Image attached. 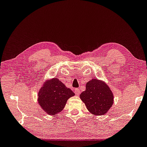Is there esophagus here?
Wrapping results in <instances>:
<instances>
[{
	"instance_id": "1",
	"label": "esophagus",
	"mask_w": 147,
	"mask_h": 147,
	"mask_svg": "<svg viewBox=\"0 0 147 147\" xmlns=\"http://www.w3.org/2000/svg\"><path fill=\"white\" fill-rule=\"evenodd\" d=\"M75 93L76 95L79 96L80 94V90H79V89H75Z\"/></svg>"
}]
</instances>
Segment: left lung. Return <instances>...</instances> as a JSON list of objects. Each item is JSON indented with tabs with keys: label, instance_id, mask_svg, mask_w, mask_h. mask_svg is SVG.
<instances>
[{
	"label": "left lung",
	"instance_id": "8db88e82",
	"mask_svg": "<svg viewBox=\"0 0 147 147\" xmlns=\"http://www.w3.org/2000/svg\"><path fill=\"white\" fill-rule=\"evenodd\" d=\"M90 113L102 115L107 113L113 104V94L110 87L102 81L93 79L86 84L85 91L80 94Z\"/></svg>",
	"mask_w": 147,
	"mask_h": 147
}]
</instances>
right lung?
Masks as SVG:
<instances>
[{
  "mask_svg": "<svg viewBox=\"0 0 147 147\" xmlns=\"http://www.w3.org/2000/svg\"><path fill=\"white\" fill-rule=\"evenodd\" d=\"M75 93L57 78L47 80L38 91V102L46 113L54 115L64 109Z\"/></svg>",
  "mask_w": 147,
  "mask_h": 147,
  "instance_id": "right-lung-1",
  "label": "right lung"
}]
</instances>
